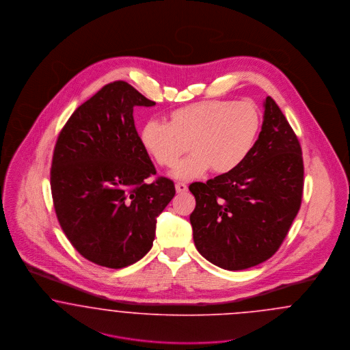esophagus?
I'll return each mask as SVG.
<instances>
[{
  "label": "esophagus",
  "instance_id": "esophagus-1",
  "mask_svg": "<svg viewBox=\"0 0 350 350\" xmlns=\"http://www.w3.org/2000/svg\"><path fill=\"white\" fill-rule=\"evenodd\" d=\"M176 191H177V193H185V191H187V186H186V183H176Z\"/></svg>",
  "mask_w": 350,
  "mask_h": 350
}]
</instances>
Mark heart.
Listing matches in <instances>:
<instances>
[{"label": "heart", "mask_w": 350, "mask_h": 350, "mask_svg": "<svg viewBox=\"0 0 350 350\" xmlns=\"http://www.w3.org/2000/svg\"><path fill=\"white\" fill-rule=\"evenodd\" d=\"M261 126L260 109L250 100H200L173 110L167 123L147 122L140 142L164 167H174L190 148L193 153L176 167L173 176L193 180L210 167L224 174L240 167L254 148Z\"/></svg>", "instance_id": "heart-1"}]
</instances>
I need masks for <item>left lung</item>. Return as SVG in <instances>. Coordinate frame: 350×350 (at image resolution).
Masks as SVG:
<instances>
[{"label":"left lung","instance_id":"8db88e82","mask_svg":"<svg viewBox=\"0 0 350 350\" xmlns=\"http://www.w3.org/2000/svg\"><path fill=\"white\" fill-rule=\"evenodd\" d=\"M247 160L230 173L194 183L190 215L200 254L226 270H243L270 258L297 217L303 194L299 140L271 97Z\"/></svg>","mask_w":350,"mask_h":350}]
</instances>
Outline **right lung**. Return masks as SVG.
I'll use <instances>...</instances> for the list:
<instances>
[{"label":"right lung","instance_id":"1","mask_svg":"<svg viewBox=\"0 0 350 350\" xmlns=\"http://www.w3.org/2000/svg\"><path fill=\"white\" fill-rule=\"evenodd\" d=\"M130 83L105 85L59 133L51 167L53 207L68 240L86 260L133 265L153 244L156 219L176 194L156 174L135 129L133 107L153 106Z\"/></svg>","mask_w":350,"mask_h":350}]
</instances>
